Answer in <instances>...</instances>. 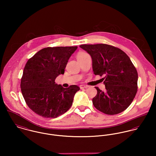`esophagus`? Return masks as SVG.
Masks as SVG:
<instances>
[{"label":"esophagus","instance_id":"34e87169","mask_svg":"<svg viewBox=\"0 0 156 156\" xmlns=\"http://www.w3.org/2000/svg\"><path fill=\"white\" fill-rule=\"evenodd\" d=\"M80 89L88 88H89V86H88V85H81L80 86Z\"/></svg>","mask_w":156,"mask_h":156}]
</instances>
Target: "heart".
Listing matches in <instances>:
<instances>
[{
	"instance_id": "1",
	"label": "heart",
	"mask_w": 156,
	"mask_h": 156,
	"mask_svg": "<svg viewBox=\"0 0 156 156\" xmlns=\"http://www.w3.org/2000/svg\"><path fill=\"white\" fill-rule=\"evenodd\" d=\"M88 54H87V53H85V52H80V53H78V55H77V59H79V58H82V57H84V56H87V55H88Z\"/></svg>"
}]
</instances>
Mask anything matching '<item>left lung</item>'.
<instances>
[{
  "label": "left lung",
  "mask_w": 156,
  "mask_h": 156,
  "mask_svg": "<svg viewBox=\"0 0 156 156\" xmlns=\"http://www.w3.org/2000/svg\"><path fill=\"white\" fill-rule=\"evenodd\" d=\"M91 56L95 75L103 78L106 90L98 87L92 98L94 107L107 115L125 111L132 103L137 90V72L130 58L121 49L105 44L80 45Z\"/></svg>",
  "instance_id": "obj_1"
}]
</instances>
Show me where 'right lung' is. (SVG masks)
I'll use <instances>...</instances> for the list:
<instances>
[{
	"mask_svg": "<svg viewBox=\"0 0 156 156\" xmlns=\"http://www.w3.org/2000/svg\"><path fill=\"white\" fill-rule=\"evenodd\" d=\"M77 46L44 48L30 58L23 70L20 87L28 107L44 118H56L71 108L76 92L75 85L63 88L55 83L64 74L71 55Z\"/></svg>",
	"mask_w": 156,
	"mask_h": 156,
	"instance_id": "obj_1",
	"label": "right lung"
}]
</instances>
